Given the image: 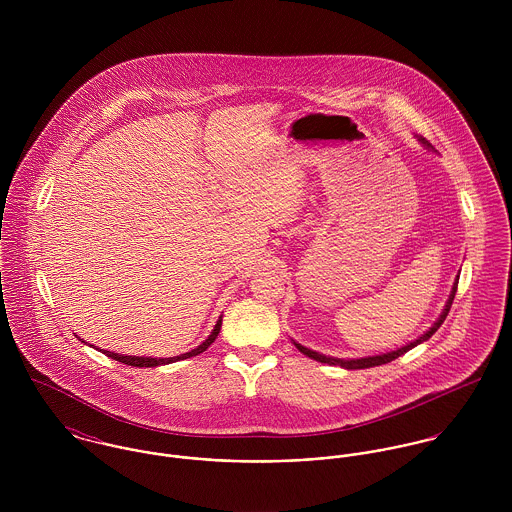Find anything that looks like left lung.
Instances as JSON below:
<instances>
[{"label": "left lung", "instance_id": "left-lung-1", "mask_svg": "<svg viewBox=\"0 0 512 512\" xmlns=\"http://www.w3.org/2000/svg\"><path fill=\"white\" fill-rule=\"evenodd\" d=\"M420 142L424 144L426 149H430V144H428L424 138H420ZM457 284H459V276H457V278H455V282H453V288H451V293H449V297H447V301H445V307H443V311H441L438 321H436V323H434V325H432L424 335H420L416 341H412V343H408V345H404V347H400V349H396V351H388V353H380V355H372V357H361V359H337V357H327V355H323V353L311 351V349H307V347L299 345L297 341H293V345L297 347V351H299V353H303L305 357H309V359H313V361H319V363H325V365L341 366V368H347V370H357V368H370V366L386 365V363H390V361H394V359L402 357V355H404V353H408L410 349L418 347L420 343L428 341V339L438 331L439 327H441V323L445 321V317H447L449 309H451L453 297H455V292H457Z\"/></svg>", "mask_w": 512, "mask_h": 512}]
</instances>
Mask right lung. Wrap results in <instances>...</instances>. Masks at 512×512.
Instances as JSON below:
<instances>
[{
	"label": "right lung",
	"instance_id": "obj_1",
	"mask_svg": "<svg viewBox=\"0 0 512 512\" xmlns=\"http://www.w3.org/2000/svg\"><path fill=\"white\" fill-rule=\"evenodd\" d=\"M220 325H222V315L219 317V321H217V325H215V329L211 331V335L197 347V349H193V351H189V353H183V355H179V357H169V359H153V357H130V355H120V353H110V351H104V349H100L104 355H108L110 359H114V361H118V363H124V365L130 366H159V365H169V363H175V361H183V359H189V357H195V355H201L203 351H207L213 343H215V339L219 337ZM80 339V337H78ZM82 341V339H80ZM84 343V341H82Z\"/></svg>",
	"mask_w": 512,
	"mask_h": 512
}]
</instances>
